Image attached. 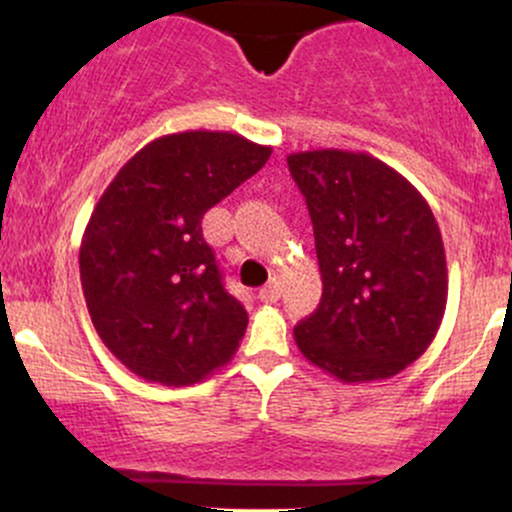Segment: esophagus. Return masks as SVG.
<instances>
[{"label": "esophagus", "mask_w": 512, "mask_h": 512, "mask_svg": "<svg viewBox=\"0 0 512 512\" xmlns=\"http://www.w3.org/2000/svg\"><path fill=\"white\" fill-rule=\"evenodd\" d=\"M257 296H260V301H264V303H276L281 298V286L276 284V281H272V284L262 286Z\"/></svg>", "instance_id": "1"}]
</instances>
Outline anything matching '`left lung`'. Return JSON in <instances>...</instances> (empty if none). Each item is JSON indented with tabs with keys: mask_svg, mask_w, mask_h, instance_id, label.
<instances>
[{
	"mask_svg": "<svg viewBox=\"0 0 512 512\" xmlns=\"http://www.w3.org/2000/svg\"><path fill=\"white\" fill-rule=\"evenodd\" d=\"M308 204L322 301L298 322V349L339 383L402 373L436 339L448 262L431 207L411 182L366 151L286 156Z\"/></svg>",
	"mask_w": 512,
	"mask_h": 512,
	"instance_id": "8db88e82",
	"label": "left lung"
}]
</instances>
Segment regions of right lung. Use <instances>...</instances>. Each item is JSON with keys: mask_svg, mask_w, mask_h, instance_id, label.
Returning <instances> with one entry per match:
<instances>
[{"mask_svg": "<svg viewBox=\"0 0 512 512\" xmlns=\"http://www.w3.org/2000/svg\"><path fill=\"white\" fill-rule=\"evenodd\" d=\"M272 156L236 132L163 134L117 170L79 250L101 342L149 383L195 385L238 351L248 313L221 284L202 216Z\"/></svg>", "mask_w": 512, "mask_h": 512, "instance_id": "obj_1", "label": "right lung"}]
</instances>
